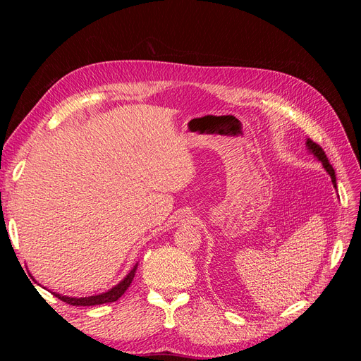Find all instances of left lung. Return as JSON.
Here are the masks:
<instances>
[{
    "label": "left lung",
    "instance_id": "obj_1",
    "mask_svg": "<svg viewBox=\"0 0 361 361\" xmlns=\"http://www.w3.org/2000/svg\"><path fill=\"white\" fill-rule=\"evenodd\" d=\"M305 147H307V150L310 152V154H312L316 159H318V161L322 164V167L326 170V173L330 174L331 182H333L334 188H336V187H337V185H336V173H334V170H333V167H331V164H330L329 158H326L325 152L322 150V147H319L318 145L313 143V141H312L310 138L305 140Z\"/></svg>",
    "mask_w": 361,
    "mask_h": 361
}]
</instances>
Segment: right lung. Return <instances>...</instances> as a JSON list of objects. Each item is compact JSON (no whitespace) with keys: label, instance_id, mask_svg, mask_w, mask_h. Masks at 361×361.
Returning <instances> with one entry per match:
<instances>
[{"label":"right lung","instance_id":"add662e5","mask_svg":"<svg viewBox=\"0 0 361 361\" xmlns=\"http://www.w3.org/2000/svg\"><path fill=\"white\" fill-rule=\"evenodd\" d=\"M137 267H138V264L134 265V268L128 272L122 281H118L116 286H113L111 289H108L106 292H102L99 295H92V297L76 298V297H66V295H61V293H57V292H52V293L56 295L59 300L68 302L71 305H97V304L113 302V301H117L120 297H122V295L126 292V289L129 288L130 283H133Z\"/></svg>","mask_w":361,"mask_h":361}]
</instances>
